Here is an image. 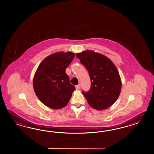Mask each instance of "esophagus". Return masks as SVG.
<instances>
[{
  "label": "esophagus",
  "mask_w": 154,
  "mask_h": 154,
  "mask_svg": "<svg viewBox=\"0 0 154 154\" xmlns=\"http://www.w3.org/2000/svg\"><path fill=\"white\" fill-rule=\"evenodd\" d=\"M75 88H76V89L77 90H79V89H80V85L78 84V85H76V86H75Z\"/></svg>",
  "instance_id": "1"
}]
</instances>
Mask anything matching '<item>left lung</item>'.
Returning a JSON list of instances; mask_svg holds the SVG:
<instances>
[{"mask_svg": "<svg viewBox=\"0 0 154 154\" xmlns=\"http://www.w3.org/2000/svg\"><path fill=\"white\" fill-rule=\"evenodd\" d=\"M76 56L87 69L91 79L90 89L82 91L89 105L98 110L112 105L122 88L119 71L114 64L107 57L93 51H84Z\"/></svg>", "mask_w": 154, "mask_h": 154, "instance_id": "1", "label": "left lung"}]
</instances>
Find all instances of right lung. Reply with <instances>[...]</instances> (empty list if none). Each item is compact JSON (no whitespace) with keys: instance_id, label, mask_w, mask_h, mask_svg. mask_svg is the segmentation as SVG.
Returning a JSON list of instances; mask_svg holds the SVG:
<instances>
[{"instance_id":"add662e5","label":"right lung","mask_w":154,"mask_h":154,"mask_svg":"<svg viewBox=\"0 0 154 154\" xmlns=\"http://www.w3.org/2000/svg\"><path fill=\"white\" fill-rule=\"evenodd\" d=\"M75 57L70 52L54 53L41 62L35 72L33 87L35 93L45 105L59 109L68 103L75 90L65 72Z\"/></svg>"}]
</instances>
